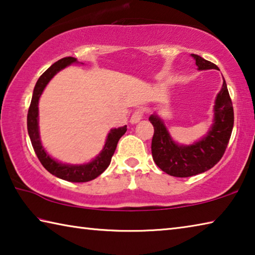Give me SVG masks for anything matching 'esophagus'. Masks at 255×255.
<instances>
[{
  "label": "esophagus",
  "instance_id": "34e87169",
  "mask_svg": "<svg viewBox=\"0 0 255 255\" xmlns=\"http://www.w3.org/2000/svg\"><path fill=\"white\" fill-rule=\"evenodd\" d=\"M143 116H144V111L143 110H141V109L135 110V111L132 112V115H131L130 123L131 124H137L141 118H143Z\"/></svg>",
  "mask_w": 255,
  "mask_h": 255
}]
</instances>
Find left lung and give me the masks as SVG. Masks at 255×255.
Wrapping results in <instances>:
<instances>
[{"label":"left lung","instance_id":"obj_1","mask_svg":"<svg viewBox=\"0 0 255 255\" xmlns=\"http://www.w3.org/2000/svg\"><path fill=\"white\" fill-rule=\"evenodd\" d=\"M199 70L218 67L214 63L192 54ZM215 124L208 135L190 146L175 144L157 116L152 115L148 120L154 127L152 138V155L154 162L163 172L176 178H188L208 171L217 164L225 153L234 126V110L228 93L226 82L216 99Z\"/></svg>","mask_w":255,"mask_h":255}]
</instances>
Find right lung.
<instances>
[{
	"label": "right lung",
	"instance_id": "right-lung-1",
	"mask_svg": "<svg viewBox=\"0 0 255 255\" xmlns=\"http://www.w3.org/2000/svg\"><path fill=\"white\" fill-rule=\"evenodd\" d=\"M76 62L77 60L74 57H64L53 64L45 73H42V75L38 79L36 86L33 89L31 103H30L28 110L27 126L34 153H36L42 166L49 173L57 176L59 179L70 181V182H88V181L96 179L109 166L111 157L115 153L116 147H117L119 139L127 131V126L112 129L109 135H108L106 145L100 155L91 163L84 164V165H65V164L58 163L55 159L50 158L49 155H47L45 149L42 148L39 138V130H38V101H39V98L42 91H44L45 86L56 73L70 65V64Z\"/></svg>",
	"mask_w": 255,
	"mask_h": 255
}]
</instances>
